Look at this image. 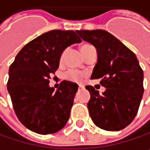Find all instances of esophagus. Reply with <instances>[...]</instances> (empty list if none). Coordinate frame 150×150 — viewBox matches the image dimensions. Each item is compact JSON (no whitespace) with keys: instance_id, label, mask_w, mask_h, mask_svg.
<instances>
[{"instance_id":"1","label":"esophagus","mask_w":150,"mask_h":150,"mask_svg":"<svg viewBox=\"0 0 150 150\" xmlns=\"http://www.w3.org/2000/svg\"><path fill=\"white\" fill-rule=\"evenodd\" d=\"M81 88H82V86H80V85H79V89H81Z\"/></svg>"}]
</instances>
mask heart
<instances>
[{"mask_svg":"<svg viewBox=\"0 0 150 150\" xmlns=\"http://www.w3.org/2000/svg\"><path fill=\"white\" fill-rule=\"evenodd\" d=\"M91 47H93V46L90 45H88V44L82 45L80 46V52H81V54H83V56L86 54L89 48H91ZM64 57H65V52H63V53L60 56V63L63 62ZM85 77H86V73L81 72V71H75V70H70V71H67L66 74H65V79L67 80H69V81H71V82H80Z\"/></svg>","mask_w":150,"mask_h":150,"instance_id":"b5f03b06","label":"heart"}]
</instances>
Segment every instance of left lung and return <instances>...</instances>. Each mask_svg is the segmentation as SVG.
Instances as JSON below:
<instances>
[{
  "label": "left lung",
  "mask_w": 150,
  "mask_h": 150,
  "mask_svg": "<svg viewBox=\"0 0 150 150\" xmlns=\"http://www.w3.org/2000/svg\"><path fill=\"white\" fill-rule=\"evenodd\" d=\"M84 41L97 52L91 79H101L105 91L99 94L92 86L88 109L93 122L105 131H120L135 118L144 92L143 71L136 55L107 31L78 30Z\"/></svg>",
  "instance_id": "1"
}]
</instances>
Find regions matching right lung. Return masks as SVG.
Wrapping results in <instances>:
<instances>
[{"mask_svg": "<svg viewBox=\"0 0 150 150\" xmlns=\"http://www.w3.org/2000/svg\"><path fill=\"white\" fill-rule=\"evenodd\" d=\"M80 42L73 30H51L28 43L11 64L7 89L18 119L28 130L51 134L68 122L78 85L63 80L54 91L49 79L64 49Z\"/></svg>", "mask_w": 150, "mask_h": 150, "instance_id": "obj_1", "label": "right lung"}]
</instances>
